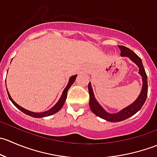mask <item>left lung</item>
Returning <instances> with one entry per match:
<instances>
[{"mask_svg": "<svg viewBox=\"0 0 157 157\" xmlns=\"http://www.w3.org/2000/svg\"><path fill=\"white\" fill-rule=\"evenodd\" d=\"M120 50H121V57H128L134 63H135L139 67V74L142 77V80H143V86H142V90L140 92V95L137 98L135 101L131 104L130 105L123 109L120 112L117 113L111 114L107 112L100 105L99 102L95 99L94 93H93V89H92L91 83H89L88 84V90L89 94H90V107L92 112L99 116V118L105 119L108 121H112V122H118V121H124L130 118L134 114L137 113L142 106L144 104L145 101L147 99V90H148V85H147V76L145 72L144 67L143 63H142L141 59L140 57L137 56L133 51L129 49L127 47L122 46V45H118Z\"/></svg>", "mask_w": 157, "mask_h": 157, "instance_id": "1", "label": "left lung"}]
</instances>
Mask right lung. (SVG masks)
Instances as JSON below:
<instances>
[{"instance_id": "right-lung-1", "label": "right lung", "mask_w": 157, "mask_h": 157, "mask_svg": "<svg viewBox=\"0 0 157 157\" xmlns=\"http://www.w3.org/2000/svg\"><path fill=\"white\" fill-rule=\"evenodd\" d=\"M77 76V75H74V76H72L71 77H70L68 83H67V86H66L65 89L64 90V91H63L62 95H61V98L59 99L58 102H57V103L55 104V105H54L52 108H51L50 109H49V110L46 111V112H30V111L27 110V109H25L24 108H23V107L20 106V105H19L17 103H16V102L13 101V99L11 98V96H10V93H9L8 90H7V94H8L9 99H10V101L13 102V105H15V106L17 107V109H20L21 112H23V113L26 114V115H29V116H31V117H33V118H43V117L49 116V115H54V114L57 113L58 111L61 110V108H62L63 105H64V102H65V100H66V98H67V91H68V90L70 89V87L71 86V85H72L73 83H74V82L75 81Z\"/></svg>"}]
</instances>
